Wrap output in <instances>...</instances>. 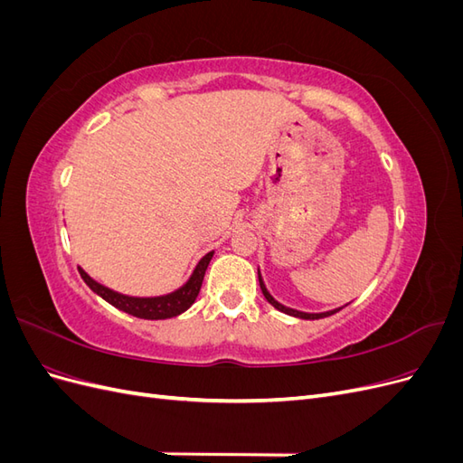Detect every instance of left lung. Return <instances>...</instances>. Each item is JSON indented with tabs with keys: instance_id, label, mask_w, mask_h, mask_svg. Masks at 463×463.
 Wrapping results in <instances>:
<instances>
[{
	"instance_id": "1",
	"label": "left lung",
	"mask_w": 463,
	"mask_h": 463,
	"mask_svg": "<svg viewBox=\"0 0 463 463\" xmlns=\"http://www.w3.org/2000/svg\"><path fill=\"white\" fill-rule=\"evenodd\" d=\"M259 282H260V289H262V293H264L266 301H269L270 305H274L278 311H282V313H286V315L298 317V318H305V320H315V318H325V317H330V315H334V313H338V311H340V309H334V311H326V313H303V311L289 309V307H286V305H282V303H278V301H276V299L270 296L269 289H266V286H264V282H262L260 272H259Z\"/></svg>"
}]
</instances>
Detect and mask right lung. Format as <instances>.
Returning <instances> with one entry per match:
<instances>
[{
    "instance_id": "add662e5",
    "label": "right lung",
    "mask_w": 463,
    "mask_h": 463,
    "mask_svg": "<svg viewBox=\"0 0 463 463\" xmlns=\"http://www.w3.org/2000/svg\"><path fill=\"white\" fill-rule=\"evenodd\" d=\"M214 253H208L201 259V262L194 269L193 276L189 278V282L179 288L174 293H167V296H160V298H131V296H123V293H118L114 289H109L102 284H98L96 279H92L85 270L79 269L80 278L85 279L87 286L98 293L102 299H106L109 305H114L116 309L129 313L137 318H146V320H162V318H172L177 317L184 311H187L189 307L197 299L203 279H204V272L208 269V262L213 259Z\"/></svg>"
}]
</instances>
